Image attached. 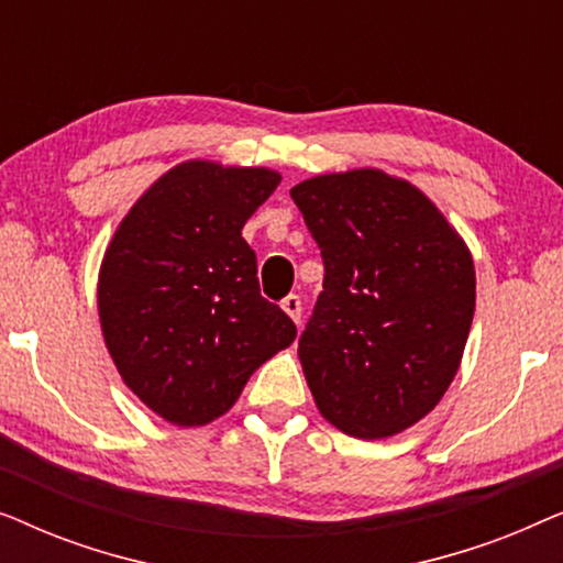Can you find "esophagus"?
I'll return each mask as SVG.
<instances>
[{"label":"esophagus","instance_id":"34e87169","mask_svg":"<svg viewBox=\"0 0 563 563\" xmlns=\"http://www.w3.org/2000/svg\"><path fill=\"white\" fill-rule=\"evenodd\" d=\"M282 310L289 314L291 320L297 322L299 325V320H302V299H299L297 295H289V297H284L282 299Z\"/></svg>","mask_w":563,"mask_h":563}]
</instances>
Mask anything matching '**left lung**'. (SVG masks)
I'll return each mask as SVG.
<instances>
[{"mask_svg":"<svg viewBox=\"0 0 563 563\" xmlns=\"http://www.w3.org/2000/svg\"><path fill=\"white\" fill-rule=\"evenodd\" d=\"M325 279L299 338L314 405L345 435L376 441L441 402L476 302L474 261L443 212L379 168L291 187Z\"/></svg>","mask_w":563,"mask_h":563,"instance_id":"1","label":"left lung"}]
</instances>
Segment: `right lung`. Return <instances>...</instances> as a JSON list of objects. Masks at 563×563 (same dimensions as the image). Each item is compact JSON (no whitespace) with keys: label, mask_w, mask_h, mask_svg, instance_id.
<instances>
[{"label":"right lung","mask_w":563,"mask_h":563,"mask_svg":"<svg viewBox=\"0 0 563 563\" xmlns=\"http://www.w3.org/2000/svg\"><path fill=\"white\" fill-rule=\"evenodd\" d=\"M264 166L184 161L114 230L97 282L99 322L122 382L179 428L207 426L297 338L261 297L243 225L279 187Z\"/></svg>","instance_id":"right-lung-1"}]
</instances>
